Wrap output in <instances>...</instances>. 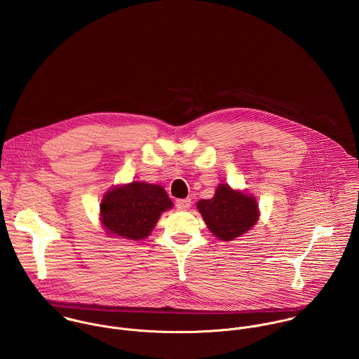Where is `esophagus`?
Instances as JSON below:
<instances>
[{
	"label": "esophagus",
	"mask_w": 359,
	"mask_h": 359,
	"mask_svg": "<svg viewBox=\"0 0 359 359\" xmlns=\"http://www.w3.org/2000/svg\"><path fill=\"white\" fill-rule=\"evenodd\" d=\"M175 206H177V209H180V210H187V209H189V206H191V199H189V198H187V199H178V201L175 202Z\"/></svg>",
	"instance_id": "34e87169"
}]
</instances>
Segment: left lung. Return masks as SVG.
Segmentation results:
<instances>
[{"mask_svg": "<svg viewBox=\"0 0 359 359\" xmlns=\"http://www.w3.org/2000/svg\"><path fill=\"white\" fill-rule=\"evenodd\" d=\"M209 230L223 241H231L250 230L257 222V203L252 196L220 184L212 199L198 202Z\"/></svg>", "mask_w": 359, "mask_h": 359, "instance_id": "8db88e82", "label": "left lung"}]
</instances>
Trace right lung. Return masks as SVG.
I'll list each match as a JSON object with an SVG mask.
<instances>
[{
    "instance_id": "add662e5",
    "label": "right lung",
    "mask_w": 359,
    "mask_h": 359,
    "mask_svg": "<svg viewBox=\"0 0 359 359\" xmlns=\"http://www.w3.org/2000/svg\"><path fill=\"white\" fill-rule=\"evenodd\" d=\"M171 206L172 202L163 187L132 182L104 195L100 215L109 234L136 241L146 238L160 215Z\"/></svg>"
}]
</instances>
